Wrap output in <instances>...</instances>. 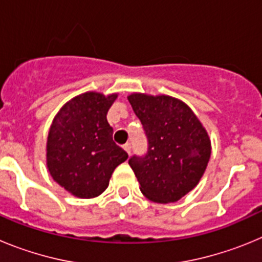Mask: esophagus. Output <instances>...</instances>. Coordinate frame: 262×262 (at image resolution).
Wrapping results in <instances>:
<instances>
[{
	"label": "esophagus",
	"mask_w": 262,
	"mask_h": 262,
	"mask_svg": "<svg viewBox=\"0 0 262 262\" xmlns=\"http://www.w3.org/2000/svg\"><path fill=\"white\" fill-rule=\"evenodd\" d=\"M123 149L129 155L131 154V144H129V143H126V144L123 145Z\"/></svg>",
	"instance_id": "obj_1"
}]
</instances>
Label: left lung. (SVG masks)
<instances>
[{
	"instance_id": "obj_1",
	"label": "left lung",
	"mask_w": 262,
	"mask_h": 262,
	"mask_svg": "<svg viewBox=\"0 0 262 262\" xmlns=\"http://www.w3.org/2000/svg\"><path fill=\"white\" fill-rule=\"evenodd\" d=\"M147 136V152L128 160L140 190L157 203L177 202L196 186L211 155L206 129L191 108L169 96H128Z\"/></svg>"
}]
</instances>
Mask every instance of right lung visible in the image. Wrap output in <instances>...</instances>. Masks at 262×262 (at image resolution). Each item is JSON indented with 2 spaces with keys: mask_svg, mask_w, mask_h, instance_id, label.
<instances>
[{
  "mask_svg": "<svg viewBox=\"0 0 262 262\" xmlns=\"http://www.w3.org/2000/svg\"><path fill=\"white\" fill-rule=\"evenodd\" d=\"M118 94L84 93L62 106L50 128L47 166L57 184L78 198L105 191L128 155L113 140L106 115Z\"/></svg>",
  "mask_w": 262,
  "mask_h": 262,
  "instance_id": "right-lung-1",
  "label": "right lung"
}]
</instances>
